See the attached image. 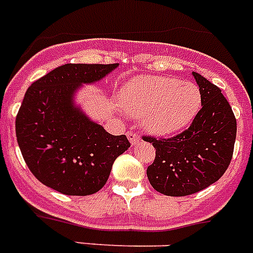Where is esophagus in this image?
I'll return each mask as SVG.
<instances>
[{"label": "esophagus", "instance_id": "obj_1", "mask_svg": "<svg viewBox=\"0 0 253 253\" xmlns=\"http://www.w3.org/2000/svg\"><path fill=\"white\" fill-rule=\"evenodd\" d=\"M126 135H127V137H128V140H130V143L132 144V145H136V144H139L140 141H141V139L137 136L136 133L132 132V131H128Z\"/></svg>", "mask_w": 253, "mask_h": 253}]
</instances>
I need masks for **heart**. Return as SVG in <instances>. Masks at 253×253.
Returning a JSON list of instances; mask_svg holds the SVG:
<instances>
[{"mask_svg": "<svg viewBox=\"0 0 253 253\" xmlns=\"http://www.w3.org/2000/svg\"><path fill=\"white\" fill-rule=\"evenodd\" d=\"M120 100L123 110L140 118L146 131L167 136L192 123L202 105V94L193 82L139 76L122 87Z\"/></svg>", "mask_w": 253, "mask_h": 253, "instance_id": "b5f03b06", "label": "heart"}]
</instances>
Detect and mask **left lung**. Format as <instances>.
I'll use <instances>...</instances> for the list:
<instances>
[{
  "label": "left lung",
  "instance_id": "left-lung-1",
  "mask_svg": "<svg viewBox=\"0 0 253 253\" xmlns=\"http://www.w3.org/2000/svg\"><path fill=\"white\" fill-rule=\"evenodd\" d=\"M202 94L199 110L188 130L169 139L144 136L156 148V159L146 169L150 185L171 197L201 192L217 181L230 165L237 120L221 90L193 72Z\"/></svg>",
  "mask_w": 253,
  "mask_h": 253
}]
</instances>
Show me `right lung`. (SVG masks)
<instances>
[{"mask_svg":"<svg viewBox=\"0 0 253 253\" xmlns=\"http://www.w3.org/2000/svg\"><path fill=\"white\" fill-rule=\"evenodd\" d=\"M118 64H64L29 86L15 121L31 172L65 195H90L107 182L114 161L130 148L74 104L82 84L107 77Z\"/></svg>","mask_w":253,"mask_h":253,"instance_id":"add662e5","label":"right lung"}]
</instances>
